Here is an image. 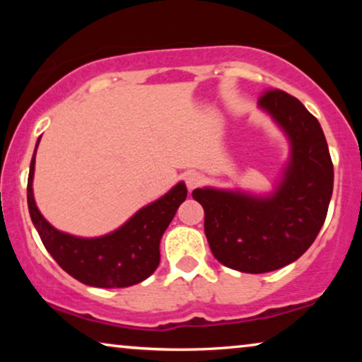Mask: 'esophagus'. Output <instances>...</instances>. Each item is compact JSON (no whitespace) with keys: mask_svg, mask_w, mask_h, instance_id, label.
Wrapping results in <instances>:
<instances>
[{"mask_svg":"<svg viewBox=\"0 0 362 362\" xmlns=\"http://www.w3.org/2000/svg\"><path fill=\"white\" fill-rule=\"evenodd\" d=\"M202 181H204V177H202L201 173H187L186 175V186L189 191L199 186Z\"/></svg>","mask_w":362,"mask_h":362,"instance_id":"34e87169","label":"esophagus"}]
</instances>
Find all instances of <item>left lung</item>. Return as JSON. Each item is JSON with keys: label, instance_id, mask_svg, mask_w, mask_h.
Masks as SVG:
<instances>
[{"label": "left lung", "instance_id": "1", "mask_svg": "<svg viewBox=\"0 0 362 362\" xmlns=\"http://www.w3.org/2000/svg\"><path fill=\"white\" fill-rule=\"evenodd\" d=\"M290 143V158L270 194L197 187L212 255L229 269L265 274L291 264L318 235L333 194V163L320 122L298 98L269 90L259 98Z\"/></svg>", "mask_w": 362, "mask_h": 362}]
</instances>
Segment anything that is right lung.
Instances as JSON below:
<instances>
[{
  "instance_id": "right-lung-1",
  "label": "right lung",
  "mask_w": 362,
  "mask_h": 362,
  "mask_svg": "<svg viewBox=\"0 0 362 362\" xmlns=\"http://www.w3.org/2000/svg\"><path fill=\"white\" fill-rule=\"evenodd\" d=\"M39 140L29 166L28 207L52 259L74 279L97 288H123L148 279L160 265L161 237L187 196L185 182L180 181L160 199L141 207L110 234L90 239L71 235L49 224L34 201L33 180Z\"/></svg>"
}]
</instances>
